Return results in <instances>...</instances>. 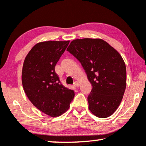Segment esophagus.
Returning a JSON list of instances; mask_svg holds the SVG:
<instances>
[{"label":"esophagus","instance_id":"1","mask_svg":"<svg viewBox=\"0 0 146 146\" xmlns=\"http://www.w3.org/2000/svg\"><path fill=\"white\" fill-rule=\"evenodd\" d=\"M73 84H74V86L75 87H79V86H80V83H79L78 82H75Z\"/></svg>","mask_w":146,"mask_h":146}]
</instances>
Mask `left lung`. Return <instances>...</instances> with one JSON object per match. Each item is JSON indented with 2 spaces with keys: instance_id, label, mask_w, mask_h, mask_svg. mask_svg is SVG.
<instances>
[{
  "instance_id": "1",
  "label": "left lung",
  "mask_w": 146,
  "mask_h": 146,
  "mask_svg": "<svg viewBox=\"0 0 146 146\" xmlns=\"http://www.w3.org/2000/svg\"><path fill=\"white\" fill-rule=\"evenodd\" d=\"M67 51L80 61L92 84L88 108L106 118L115 113L126 87V68L121 55L102 39L74 40Z\"/></svg>"
}]
</instances>
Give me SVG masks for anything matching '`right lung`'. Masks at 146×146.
Segmentation results:
<instances>
[{
	"label": "right lung",
	"instance_id": "obj_1",
	"mask_svg": "<svg viewBox=\"0 0 146 146\" xmlns=\"http://www.w3.org/2000/svg\"><path fill=\"white\" fill-rule=\"evenodd\" d=\"M69 41H46L36 44L27 55L22 71L25 93L35 106L56 117L69 108L73 90L62 84L55 66Z\"/></svg>",
	"mask_w": 146,
	"mask_h": 146
}]
</instances>
